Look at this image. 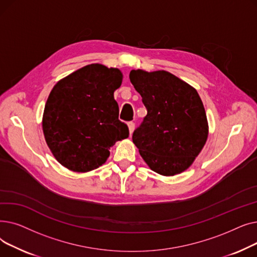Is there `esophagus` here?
<instances>
[{"label":"esophagus","mask_w":257,"mask_h":257,"mask_svg":"<svg viewBox=\"0 0 257 257\" xmlns=\"http://www.w3.org/2000/svg\"><path fill=\"white\" fill-rule=\"evenodd\" d=\"M134 127H136V125H134L133 121H129V123H128V129H129V134H130V136L134 131Z\"/></svg>","instance_id":"1"}]
</instances>
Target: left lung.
Returning a JSON list of instances; mask_svg holds the SVG:
<instances>
[{"instance_id": "left-lung-1", "label": "left lung", "mask_w": 257, "mask_h": 257, "mask_svg": "<svg viewBox=\"0 0 257 257\" xmlns=\"http://www.w3.org/2000/svg\"><path fill=\"white\" fill-rule=\"evenodd\" d=\"M129 78L148 111L132 136L141 156L163 176L184 172L208 137L206 112L198 91L167 71L132 70Z\"/></svg>"}]
</instances>
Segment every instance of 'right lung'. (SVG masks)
Returning a JSON list of instances; mask_svg holds the SVG:
<instances>
[{"label": "right lung", "instance_id": "1", "mask_svg": "<svg viewBox=\"0 0 257 257\" xmlns=\"http://www.w3.org/2000/svg\"><path fill=\"white\" fill-rule=\"evenodd\" d=\"M121 81L118 69L92 63L54 85L45 106L43 131L61 166L78 173L92 171L106 163L117 141L129 137L113 97Z\"/></svg>", "mask_w": 257, "mask_h": 257}]
</instances>
